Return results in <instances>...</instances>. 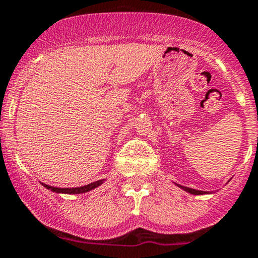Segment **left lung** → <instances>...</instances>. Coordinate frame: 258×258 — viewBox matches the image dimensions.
I'll return each instance as SVG.
<instances>
[{"instance_id":"obj_1","label":"left lung","mask_w":258,"mask_h":258,"mask_svg":"<svg viewBox=\"0 0 258 258\" xmlns=\"http://www.w3.org/2000/svg\"><path fill=\"white\" fill-rule=\"evenodd\" d=\"M175 185L179 186L180 189H183L184 191L189 194H193V195H204V194H211L213 191H204V190H198V189H193V188H189V186H184V185H179V184L174 183Z\"/></svg>"}]
</instances>
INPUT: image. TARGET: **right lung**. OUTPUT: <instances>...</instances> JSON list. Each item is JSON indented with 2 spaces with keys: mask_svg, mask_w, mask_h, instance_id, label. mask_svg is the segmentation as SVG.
Here are the masks:
<instances>
[{
  "mask_svg": "<svg viewBox=\"0 0 258 258\" xmlns=\"http://www.w3.org/2000/svg\"><path fill=\"white\" fill-rule=\"evenodd\" d=\"M104 181L105 179H100V180L93 181V183L86 184V185H83V186H77V188H58V186H51L49 184L42 183V181H39V183L42 184L44 188H47L48 190L53 191V193H56V194H83V193H88V191L97 188V186H100L101 184H104Z\"/></svg>",
  "mask_w": 258,
  "mask_h": 258,
  "instance_id": "1",
  "label": "right lung"
}]
</instances>
